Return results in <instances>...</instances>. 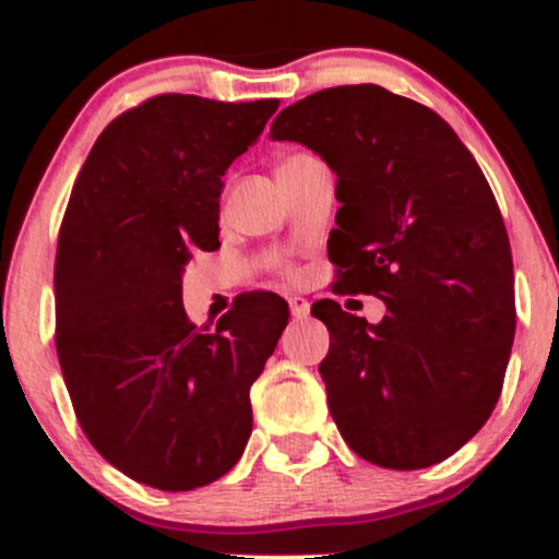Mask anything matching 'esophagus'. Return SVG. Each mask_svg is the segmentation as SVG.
Segmentation results:
<instances>
[{"instance_id": "1", "label": "esophagus", "mask_w": 559, "mask_h": 559, "mask_svg": "<svg viewBox=\"0 0 559 559\" xmlns=\"http://www.w3.org/2000/svg\"><path fill=\"white\" fill-rule=\"evenodd\" d=\"M288 310H292L294 320H305L307 316H310V301L294 294V297H288Z\"/></svg>"}]
</instances>
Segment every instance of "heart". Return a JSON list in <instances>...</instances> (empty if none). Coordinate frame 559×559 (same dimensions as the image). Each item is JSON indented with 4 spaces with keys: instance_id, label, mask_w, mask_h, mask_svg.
<instances>
[{
    "instance_id": "1",
    "label": "heart",
    "mask_w": 559,
    "mask_h": 559,
    "mask_svg": "<svg viewBox=\"0 0 559 559\" xmlns=\"http://www.w3.org/2000/svg\"><path fill=\"white\" fill-rule=\"evenodd\" d=\"M294 157H297V155H294ZM286 159H288V157H286ZM284 271H286V273H288V267H284Z\"/></svg>"
}]
</instances>
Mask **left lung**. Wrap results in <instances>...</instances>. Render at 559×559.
<instances>
[{"mask_svg":"<svg viewBox=\"0 0 559 559\" xmlns=\"http://www.w3.org/2000/svg\"><path fill=\"white\" fill-rule=\"evenodd\" d=\"M336 173V294L378 325L312 305L331 346L329 409L352 452L391 471L447 460L489 420L515 336L512 254L491 186L444 118L376 83L305 96L273 120Z\"/></svg>","mask_w":559,"mask_h":559,"instance_id":"1","label":"left lung"}]
</instances>
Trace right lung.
<instances>
[{
    "instance_id": "1",
    "label": "right lung",
    "mask_w": 559,
    "mask_h": 559,
    "mask_svg": "<svg viewBox=\"0 0 559 559\" xmlns=\"http://www.w3.org/2000/svg\"><path fill=\"white\" fill-rule=\"evenodd\" d=\"M278 99L157 94L99 133L75 178L55 260L57 357L96 452L139 484L189 491L239 463L249 389L288 323L249 292L215 329L186 318L181 275L215 252L223 176Z\"/></svg>"
}]
</instances>
